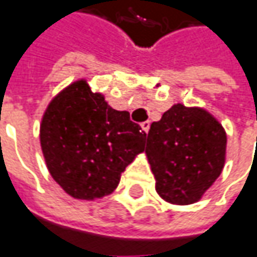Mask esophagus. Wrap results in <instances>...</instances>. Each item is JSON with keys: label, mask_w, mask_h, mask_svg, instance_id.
Masks as SVG:
<instances>
[{"label": "esophagus", "mask_w": 257, "mask_h": 257, "mask_svg": "<svg viewBox=\"0 0 257 257\" xmlns=\"http://www.w3.org/2000/svg\"><path fill=\"white\" fill-rule=\"evenodd\" d=\"M142 128L146 132V133H149V128H150V122L149 121H145V122H142Z\"/></svg>", "instance_id": "obj_1"}]
</instances>
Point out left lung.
Segmentation results:
<instances>
[{
  "label": "left lung",
  "instance_id": "8db88e82",
  "mask_svg": "<svg viewBox=\"0 0 257 257\" xmlns=\"http://www.w3.org/2000/svg\"><path fill=\"white\" fill-rule=\"evenodd\" d=\"M225 145L223 125L208 111L175 104L148 135L156 192L176 205L199 201L224 168Z\"/></svg>",
  "mask_w": 257,
  "mask_h": 257
}]
</instances>
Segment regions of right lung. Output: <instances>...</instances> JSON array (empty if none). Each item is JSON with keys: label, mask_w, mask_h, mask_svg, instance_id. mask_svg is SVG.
<instances>
[{"label": "right lung", "mask_w": 257, "mask_h": 257, "mask_svg": "<svg viewBox=\"0 0 257 257\" xmlns=\"http://www.w3.org/2000/svg\"><path fill=\"white\" fill-rule=\"evenodd\" d=\"M146 133L127 111L111 108L85 79L66 86L47 105L40 145L47 169L76 199L102 198L124 169L145 152Z\"/></svg>", "instance_id": "right-lung-1"}]
</instances>
